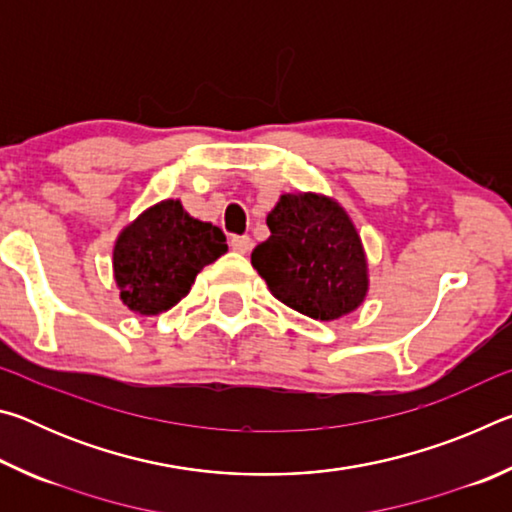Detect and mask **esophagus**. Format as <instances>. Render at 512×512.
I'll return each mask as SVG.
<instances>
[{
	"label": "esophagus",
	"instance_id": "esophagus-1",
	"mask_svg": "<svg viewBox=\"0 0 512 512\" xmlns=\"http://www.w3.org/2000/svg\"><path fill=\"white\" fill-rule=\"evenodd\" d=\"M230 246L232 250H237V253H250V248H253V239H250L248 235H235L230 237Z\"/></svg>",
	"mask_w": 512,
	"mask_h": 512
}]
</instances>
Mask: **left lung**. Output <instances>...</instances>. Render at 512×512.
I'll use <instances>...</instances> for the list:
<instances>
[{
	"label": "left lung",
	"instance_id": "1",
	"mask_svg": "<svg viewBox=\"0 0 512 512\" xmlns=\"http://www.w3.org/2000/svg\"><path fill=\"white\" fill-rule=\"evenodd\" d=\"M266 225L271 237L250 262L277 300L314 320H336L363 305L370 287L366 250L334 198L282 194Z\"/></svg>",
	"mask_w": 512,
	"mask_h": 512
}]
</instances>
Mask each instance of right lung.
<instances>
[{
	"mask_svg": "<svg viewBox=\"0 0 512 512\" xmlns=\"http://www.w3.org/2000/svg\"><path fill=\"white\" fill-rule=\"evenodd\" d=\"M228 253L216 225L185 212L178 198L160 201L119 232L112 271L124 305L140 316H158L183 300L196 275Z\"/></svg>",
	"mask_w": 512,
	"mask_h": 512,
	"instance_id": "add662e5",
	"label": "right lung"
}]
</instances>
